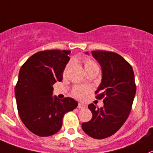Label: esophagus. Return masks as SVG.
Listing matches in <instances>:
<instances>
[{"label":"esophagus","instance_id":"34e87169","mask_svg":"<svg viewBox=\"0 0 153 153\" xmlns=\"http://www.w3.org/2000/svg\"><path fill=\"white\" fill-rule=\"evenodd\" d=\"M79 108H85V105H84V104H81V103H79L78 104V106H77Z\"/></svg>","mask_w":153,"mask_h":153}]
</instances>
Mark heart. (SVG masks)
Instances as JSON below:
<instances>
[{"label":"heart","mask_w":153,"mask_h":153,"mask_svg":"<svg viewBox=\"0 0 153 153\" xmlns=\"http://www.w3.org/2000/svg\"><path fill=\"white\" fill-rule=\"evenodd\" d=\"M85 71L88 70V69H90V68H98L97 65V64L92 60H85ZM71 62L66 65L65 68V70H64V75H65L68 70L69 69L71 66ZM88 92V88L85 87H80V86H76L73 88V95L76 98H77V99H80V100H82L84 98L86 97L87 95Z\"/></svg>","instance_id":"b5f03b06"}]
</instances>
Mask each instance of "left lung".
Returning a JSON list of instances; mask_svg holds the SVG:
<instances>
[{
    "mask_svg": "<svg viewBox=\"0 0 153 153\" xmlns=\"http://www.w3.org/2000/svg\"><path fill=\"white\" fill-rule=\"evenodd\" d=\"M86 54L88 53L86 52ZM100 64L102 79L96 93L97 99L104 98V106L88 107L93 113L88 122L82 123L83 131L95 139H104L117 132L131 112L136 95L133 69L121 56L108 51H92Z\"/></svg>",
    "mask_w": 153,
    "mask_h": 153,
    "instance_id": "obj_1",
    "label": "left lung"
}]
</instances>
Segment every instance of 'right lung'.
Returning <instances> with one entry per match:
<instances>
[{
    "label": "right lung",
    "mask_w": 153,
    "mask_h": 153,
    "mask_svg": "<svg viewBox=\"0 0 153 153\" xmlns=\"http://www.w3.org/2000/svg\"><path fill=\"white\" fill-rule=\"evenodd\" d=\"M68 50L35 53L21 66L15 97L19 116L26 128L39 137H49L61 128L64 115L76 108L71 97L53 96V84L61 81L69 61Z\"/></svg>",
    "instance_id": "right-lung-1"
}]
</instances>
